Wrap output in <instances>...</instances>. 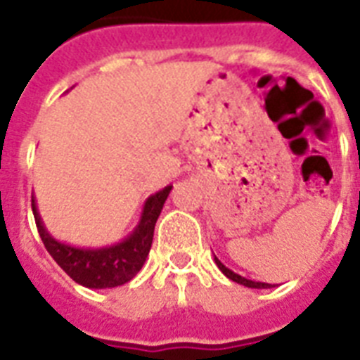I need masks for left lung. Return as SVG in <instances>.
I'll list each match as a JSON object with an SVG mask.
<instances>
[{
    "label": "left lung",
    "instance_id": "obj_1",
    "mask_svg": "<svg viewBox=\"0 0 360 360\" xmlns=\"http://www.w3.org/2000/svg\"><path fill=\"white\" fill-rule=\"evenodd\" d=\"M214 263L219 265L220 271H222V273H224L228 278L233 280V282H237V284H243V285H246V288H254V290H267V288H271V284H265V282H254V280H248V278H245V276H240V274L233 273L231 269L226 267L224 263H220V259L217 256H214Z\"/></svg>",
    "mask_w": 360,
    "mask_h": 360
}]
</instances>
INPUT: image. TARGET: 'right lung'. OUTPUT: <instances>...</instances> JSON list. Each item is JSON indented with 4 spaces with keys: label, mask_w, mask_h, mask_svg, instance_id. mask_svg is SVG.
Returning <instances> with one entry per match:
<instances>
[{
    "label": "right lung",
    "mask_w": 360,
    "mask_h": 360,
    "mask_svg": "<svg viewBox=\"0 0 360 360\" xmlns=\"http://www.w3.org/2000/svg\"><path fill=\"white\" fill-rule=\"evenodd\" d=\"M169 191L172 185L164 186L162 191L147 198L140 222L134 231L117 245L104 246V248H76L59 243L44 230L41 217L37 213L35 200H31V207H33L39 236L59 267L78 284L91 290H104V288H117L127 284L143 267L147 254L151 250L155 224Z\"/></svg>",
    "instance_id": "add662e5"
}]
</instances>
